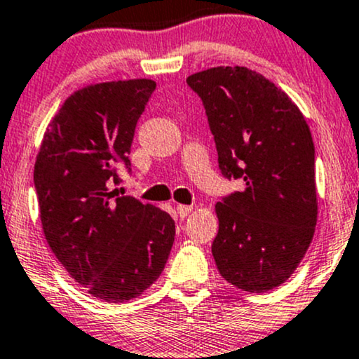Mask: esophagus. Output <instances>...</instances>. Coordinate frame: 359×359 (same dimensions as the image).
<instances>
[{
    "mask_svg": "<svg viewBox=\"0 0 359 359\" xmlns=\"http://www.w3.org/2000/svg\"><path fill=\"white\" fill-rule=\"evenodd\" d=\"M191 210H193L191 205H178V207H176V212H178L180 219H184L188 213H191Z\"/></svg>",
    "mask_w": 359,
    "mask_h": 359,
    "instance_id": "esophagus-1",
    "label": "esophagus"
}]
</instances>
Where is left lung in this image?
Returning a JSON list of instances; mask_svg holds the SVG:
<instances>
[{
	"instance_id": "obj_1",
	"label": "left lung",
	"mask_w": 359,
	"mask_h": 359,
	"mask_svg": "<svg viewBox=\"0 0 359 359\" xmlns=\"http://www.w3.org/2000/svg\"><path fill=\"white\" fill-rule=\"evenodd\" d=\"M187 83L203 102L224 176L245 184L215 205L217 269L244 292H269L293 275L316 232L310 128L287 93L248 67H210Z\"/></svg>"
}]
</instances>
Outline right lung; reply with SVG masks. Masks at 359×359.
I'll return each instance as SVG.
<instances>
[{"instance_id":"right-lung-1","label":"right lung","mask_w":359,"mask_h":359,"mask_svg":"<svg viewBox=\"0 0 359 359\" xmlns=\"http://www.w3.org/2000/svg\"><path fill=\"white\" fill-rule=\"evenodd\" d=\"M152 79L96 83L74 91L47 126L35 159L40 222L47 244L76 283L104 302H126L163 273L175 220L134 196H116L115 166L130 164Z\"/></svg>"}]
</instances>
